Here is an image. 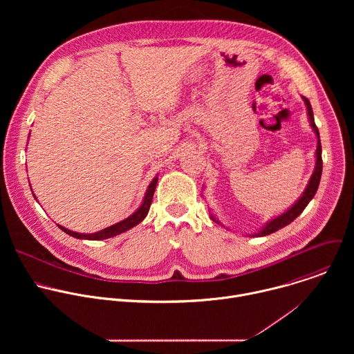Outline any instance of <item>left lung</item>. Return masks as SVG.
Here are the masks:
<instances>
[{"instance_id": "left-lung-1", "label": "left lung", "mask_w": 354, "mask_h": 354, "mask_svg": "<svg viewBox=\"0 0 354 354\" xmlns=\"http://www.w3.org/2000/svg\"><path fill=\"white\" fill-rule=\"evenodd\" d=\"M302 99H304V102L307 105V111H308V116H310V123H311V127L313 130L315 131L317 137H318V145H317V162H315V169H314V174L308 182V186L306 187V192L302 193V196L298 198V201L295 205L291 206V209H288L286 213H283L281 216L270 220L258 234H255V236H265V235H269L272 232H276L279 231L280 228L288 225L290 223H292L302 212H304V209L308 206V203L311 201V198L315 196L317 190H318V186H319V180H321V175H322V147H321V140H319V131H318V127L314 122V113H313V108H311V104L310 100L307 97L302 96ZM212 220L217 224H221L213 214H212Z\"/></svg>"}]
</instances>
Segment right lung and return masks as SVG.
<instances>
[{
    "instance_id": "right-lung-1",
    "label": "right lung",
    "mask_w": 354,
    "mask_h": 354,
    "mask_svg": "<svg viewBox=\"0 0 354 354\" xmlns=\"http://www.w3.org/2000/svg\"><path fill=\"white\" fill-rule=\"evenodd\" d=\"M157 182H158V178L156 176L153 179V182L149 183L147 192H145V196H144V200H142V205L137 209L136 213H133L130 217H127L126 220L118 223V224H113L105 230H100L97 232H93V234H80V232H74V231H70L62 225H59V228H62L66 234L74 236V238H78V239H89V241H100V239H106V238H112V236H116L130 228H133L134 225L140 224L145 216L148 214V210H149V206H151V201H153V196H154V192H156V186H157Z\"/></svg>"
}]
</instances>
